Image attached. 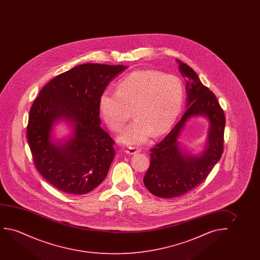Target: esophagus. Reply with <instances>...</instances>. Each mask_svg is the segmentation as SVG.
<instances>
[{
    "label": "esophagus",
    "mask_w": 260,
    "mask_h": 260,
    "mask_svg": "<svg viewBox=\"0 0 260 260\" xmlns=\"http://www.w3.org/2000/svg\"><path fill=\"white\" fill-rule=\"evenodd\" d=\"M140 149L139 147H134V146H128L127 150H126V153L128 154H135V153H139Z\"/></svg>",
    "instance_id": "esophagus-1"
}]
</instances>
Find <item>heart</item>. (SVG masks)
<instances>
[{
    "instance_id": "b5f03b06",
    "label": "heart",
    "mask_w": 260,
    "mask_h": 260,
    "mask_svg": "<svg viewBox=\"0 0 260 260\" xmlns=\"http://www.w3.org/2000/svg\"><path fill=\"white\" fill-rule=\"evenodd\" d=\"M184 86L173 75L153 70L135 71L121 79L117 91L105 89L99 111L112 132H120L132 116L135 120L119 137L126 145L146 141L153 133L159 136L173 125L181 111Z\"/></svg>"
}]
</instances>
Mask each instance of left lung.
Listing matches in <instances>:
<instances>
[{"label":"left lung","instance_id":"8db88e82","mask_svg":"<svg viewBox=\"0 0 260 260\" xmlns=\"http://www.w3.org/2000/svg\"><path fill=\"white\" fill-rule=\"evenodd\" d=\"M177 62L186 79L187 109L171 132L151 149L149 169L143 180L151 193L161 198L183 196L200 185L220 160L224 150L225 118L217 98L192 68L178 59ZM198 115L208 119L210 128L206 149L192 156L181 149L177 139L186 121Z\"/></svg>","mask_w":260,"mask_h":260}]
</instances>
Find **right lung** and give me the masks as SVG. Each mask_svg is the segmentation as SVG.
<instances>
[{
    "label": "right lung",
    "mask_w": 260,
    "mask_h": 260,
    "mask_svg": "<svg viewBox=\"0 0 260 260\" xmlns=\"http://www.w3.org/2000/svg\"><path fill=\"white\" fill-rule=\"evenodd\" d=\"M125 66L82 64L57 75L41 89L29 113L26 136L40 174L69 194H84L100 185L114 160V141L100 127L99 100ZM72 126L64 143L51 139L53 125Z\"/></svg>",
    "instance_id": "right-lung-1"
}]
</instances>
